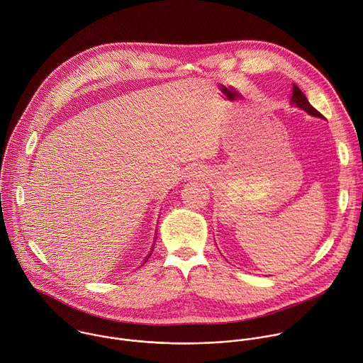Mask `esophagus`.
I'll return each instance as SVG.
<instances>
[{
	"mask_svg": "<svg viewBox=\"0 0 363 363\" xmlns=\"http://www.w3.org/2000/svg\"><path fill=\"white\" fill-rule=\"evenodd\" d=\"M205 175H206L205 167H202V165H194V167H191V168L188 169V172H186V179H188V181H198V179L203 178Z\"/></svg>",
	"mask_w": 363,
	"mask_h": 363,
	"instance_id": "esophagus-1",
	"label": "esophagus"
}]
</instances>
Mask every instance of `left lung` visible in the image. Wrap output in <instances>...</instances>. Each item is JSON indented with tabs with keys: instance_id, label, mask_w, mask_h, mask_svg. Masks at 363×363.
<instances>
[{
	"instance_id": "obj_1",
	"label": "left lung",
	"mask_w": 363,
	"mask_h": 363,
	"mask_svg": "<svg viewBox=\"0 0 363 363\" xmlns=\"http://www.w3.org/2000/svg\"><path fill=\"white\" fill-rule=\"evenodd\" d=\"M291 102L294 104V105H296L298 108H301V109H303L305 112H308L309 115H312V116H319V118H323L322 115H320V112L319 111H316L311 104H309V101H308V98L305 96V94L294 84V92H292V98H291Z\"/></svg>"
}]
</instances>
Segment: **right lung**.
<instances>
[{
	"label": "right lung",
	"mask_w": 363,
	"mask_h": 363,
	"mask_svg": "<svg viewBox=\"0 0 363 363\" xmlns=\"http://www.w3.org/2000/svg\"><path fill=\"white\" fill-rule=\"evenodd\" d=\"M154 245H155V244H154ZM154 245H152V250H151V254H152V251H154ZM151 254H150V255H148V257H147V259H148V258H150V257H151ZM147 259H145V262H147Z\"/></svg>",
	"instance_id": "1"
}]
</instances>
